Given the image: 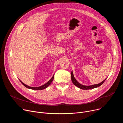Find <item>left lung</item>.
<instances>
[{
	"label": "left lung",
	"mask_w": 123,
	"mask_h": 123,
	"mask_svg": "<svg viewBox=\"0 0 123 123\" xmlns=\"http://www.w3.org/2000/svg\"><path fill=\"white\" fill-rule=\"evenodd\" d=\"M71 74H72V82L74 83V84L76 86H77L79 88L82 89V90H90V89H92L94 88H96V87H97L100 86H101L104 82H105V81L106 80L107 78L105 79L103 81H102V82L98 84H95V85H91V86H85L81 84L80 83H79L74 78V74L73 73V71H72L71 73Z\"/></svg>",
	"instance_id": "1"
}]
</instances>
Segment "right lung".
<instances>
[{
  "label": "right lung",
  "mask_w": 123,
  "mask_h": 123,
  "mask_svg": "<svg viewBox=\"0 0 123 123\" xmlns=\"http://www.w3.org/2000/svg\"><path fill=\"white\" fill-rule=\"evenodd\" d=\"M54 78V75H53V76L52 77V78H51L48 82H47L46 84H45L44 85H42V86H38V87H31V86H28V85H26L24 83H23L21 81H20V80H20V81L21 82V83L25 87H26L27 88H28V89H31V90H44V89L47 88V87L49 86V85L51 84V82H52V81H53Z\"/></svg>",
  "instance_id": "1"
}]
</instances>
